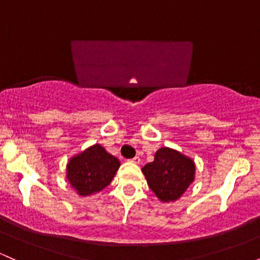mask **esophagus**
Listing matches in <instances>:
<instances>
[{"label":"esophagus","mask_w":260,"mask_h":260,"mask_svg":"<svg viewBox=\"0 0 260 260\" xmlns=\"http://www.w3.org/2000/svg\"><path fill=\"white\" fill-rule=\"evenodd\" d=\"M131 161L135 162V164H139V162H141V158H139V156H135L133 159H131Z\"/></svg>","instance_id":"obj_1"}]
</instances>
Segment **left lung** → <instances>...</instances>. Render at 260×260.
Here are the masks:
<instances>
[{"mask_svg": "<svg viewBox=\"0 0 260 260\" xmlns=\"http://www.w3.org/2000/svg\"><path fill=\"white\" fill-rule=\"evenodd\" d=\"M148 185L164 202L175 201L190 186L195 178L192 159L170 148H160L154 155V161L142 169Z\"/></svg>", "mask_w": 260, "mask_h": 260, "instance_id": "obj_1", "label": "left lung"}]
</instances>
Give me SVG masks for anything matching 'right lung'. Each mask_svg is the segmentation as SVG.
I'll return each instance as SVG.
<instances>
[{
    "label": "right lung",
    "mask_w": 260,
    "mask_h": 260,
    "mask_svg": "<svg viewBox=\"0 0 260 260\" xmlns=\"http://www.w3.org/2000/svg\"><path fill=\"white\" fill-rule=\"evenodd\" d=\"M118 168V159L95 144L70 159L67 178L79 195L87 196L110 185Z\"/></svg>",
    "instance_id": "obj_1"
}]
</instances>
